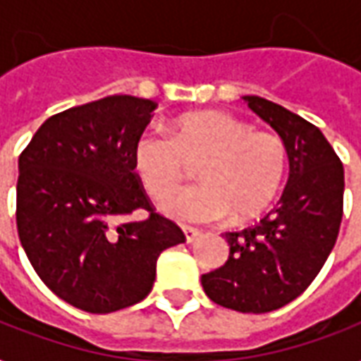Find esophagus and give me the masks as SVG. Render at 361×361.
<instances>
[{
    "label": "esophagus",
    "mask_w": 361,
    "mask_h": 361,
    "mask_svg": "<svg viewBox=\"0 0 361 361\" xmlns=\"http://www.w3.org/2000/svg\"><path fill=\"white\" fill-rule=\"evenodd\" d=\"M183 234H185V240L193 242L201 233H199L197 228H193V226H183Z\"/></svg>",
    "instance_id": "esophagus-1"
}]
</instances>
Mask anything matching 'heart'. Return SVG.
Returning <instances> with one entry per match:
<instances>
[{
	"mask_svg": "<svg viewBox=\"0 0 361 361\" xmlns=\"http://www.w3.org/2000/svg\"><path fill=\"white\" fill-rule=\"evenodd\" d=\"M202 160L201 184L174 190L188 161ZM133 168L160 211L181 223H213L231 216L244 223L262 215L283 188V140L254 130L246 121L221 111L188 113L172 121L170 135L146 128L133 142Z\"/></svg>",
	"mask_w": 361,
	"mask_h": 361,
	"instance_id": "heart-1",
	"label": "heart"
}]
</instances>
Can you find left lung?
Instances as JSON below:
<instances>
[{"label":"left lung","mask_w":361,"mask_h":361,"mask_svg":"<svg viewBox=\"0 0 361 361\" xmlns=\"http://www.w3.org/2000/svg\"><path fill=\"white\" fill-rule=\"evenodd\" d=\"M244 103L283 140L289 180L259 223L224 233L228 259L201 276L213 303L240 312H269L291 303L317 277L338 238L344 168L319 128L258 95Z\"/></svg>","instance_id":"1"}]
</instances>
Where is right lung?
<instances>
[{"instance_id": "obj_1", "label": "right lung", "mask_w": 361, "mask_h": 361, "mask_svg": "<svg viewBox=\"0 0 361 361\" xmlns=\"http://www.w3.org/2000/svg\"><path fill=\"white\" fill-rule=\"evenodd\" d=\"M156 103L109 95L47 119L19 156L17 233L52 293L85 312H113L152 291L156 262L185 242L152 211L133 168V142ZM137 208L146 221L121 224Z\"/></svg>"}]
</instances>
